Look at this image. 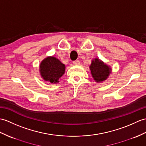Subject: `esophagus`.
<instances>
[{
  "label": "esophagus",
  "mask_w": 146,
  "mask_h": 146,
  "mask_svg": "<svg viewBox=\"0 0 146 146\" xmlns=\"http://www.w3.org/2000/svg\"><path fill=\"white\" fill-rule=\"evenodd\" d=\"M73 64L74 65H80V62L79 60H75V61H74L73 62Z\"/></svg>",
  "instance_id": "esophagus-1"
}]
</instances>
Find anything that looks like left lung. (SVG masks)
<instances>
[{
  "mask_svg": "<svg viewBox=\"0 0 146 146\" xmlns=\"http://www.w3.org/2000/svg\"><path fill=\"white\" fill-rule=\"evenodd\" d=\"M90 68L91 75L97 83L106 80L111 73V68L99 58H94L91 61Z\"/></svg>",
  "mask_w": 146,
  "mask_h": 146,
  "instance_id": "left-lung-1",
  "label": "left lung"
}]
</instances>
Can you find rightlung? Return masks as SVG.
<instances>
[{
	"label": "right lung",
	"mask_w": 146,
	"mask_h": 146,
	"mask_svg": "<svg viewBox=\"0 0 146 146\" xmlns=\"http://www.w3.org/2000/svg\"><path fill=\"white\" fill-rule=\"evenodd\" d=\"M65 66L54 56H48L42 60L40 65V72L42 78L52 83L59 82V78L65 73Z\"/></svg>",
	"instance_id": "1"
}]
</instances>
